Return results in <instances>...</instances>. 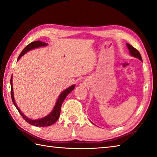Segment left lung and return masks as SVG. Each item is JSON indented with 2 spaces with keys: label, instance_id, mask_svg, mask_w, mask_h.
<instances>
[{
  "label": "left lung",
  "instance_id": "left-lung-1",
  "mask_svg": "<svg viewBox=\"0 0 157 157\" xmlns=\"http://www.w3.org/2000/svg\"><path fill=\"white\" fill-rule=\"evenodd\" d=\"M127 44V48H128L129 50L130 55H132L133 57L138 58V59H140L142 62V57H141V56H140V52L138 51V50H136V48H134L129 44Z\"/></svg>",
  "mask_w": 157,
  "mask_h": 157
}]
</instances>
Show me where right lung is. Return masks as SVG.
Masks as SVG:
<instances>
[{
  "label": "right lung",
  "mask_w": 157,
  "mask_h": 157,
  "mask_svg": "<svg viewBox=\"0 0 157 157\" xmlns=\"http://www.w3.org/2000/svg\"><path fill=\"white\" fill-rule=\"evenodd\" d=\"M47 45H48L47 43H44V42H42L41 41H36L32 42V43L29 44L28 46L22 50V52H21L20 55L18 57L17 61L19 60L20 58L22 56H23V55H24L28 51H29V50L36 48L46 46H47ZM10 84H11V97H12V102H13V103H14V105L16 107V108L17 109L18 112H19V113L21 116H22L23 119H24V120L27 122V123L32 124V125L36 126V127H42L52 125V124H54L55 122L58 120V118H59V115H60L61 107H62V105L63 102V100H64L66 97L67 96V95L73 91L75 86V84H73V85H72V86L68 87V89H66V90H64V91H63L62 92V94L59 95V98H58L56 104H55L52 111L48 114V115L44 117V118H40V119H37V120H33V119H30V118H28V117H26L24 114L21 112V111L19 109V108L17 107V104H16L14 98V92H13V87H12V76L11 77V79H10Z\"/></svg>",
  "instance_id": "obj_1"
}]
</instances>
